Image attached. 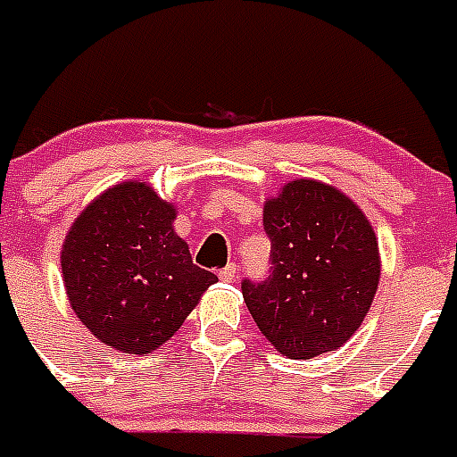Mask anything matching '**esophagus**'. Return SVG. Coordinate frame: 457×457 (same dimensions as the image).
Returning <instances> with one entry per match:
<instances>
[{"instance_id": "34e87169", "label": "esophagus", "mask_w": 457, "mask_h": 457, "mask_svg": "<svg viewBox=\"0 0 457 457\" xmlns=\"http://www.w3.org/2000/svg\"><path fill=\"white\" fill-rule=\"evenodd\" d=\"M218 277H220V281H235L237 279V265L235 262H229L228 267H222L220 272H218Z\"/></svg>"}]
</instances>
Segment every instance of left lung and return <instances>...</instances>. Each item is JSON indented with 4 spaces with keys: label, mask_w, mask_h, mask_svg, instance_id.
Here are the masks:
<instances>
[{
    "label": "left lung",
    "mask_w": 457,
    "mask_h": 457,
    "mask_svg": "<svg viewBox=\"0 0 457 457\" xmlns=\"http://www.w3.org/2000/svg\"><path fill=\"white\" fill-rule=\"evenodd\" d=\"M262 225L272 241V274L241 284L261 333L288 359L343 347L380 284L378 237L366 213L333 185L295 178L267 199Z\"/></svg>",
    "instance_id": "1"
}]
</instances>
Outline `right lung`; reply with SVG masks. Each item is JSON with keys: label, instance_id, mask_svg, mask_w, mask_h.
I'll use <instances>...</instances> for the list:
<instances>
[{"label": "right lung", "instance_id": "add662e5", "mask_svg": "<svg viewBox=\"0 0 457 457\" xmlns=\"http://www.w3.org/2000/svg\"><path fill=\"white\" fill-rule=\"evenodd\" d=\"M178 209L152 185L107 187L70 225L62 284L77 319L100 343L150 354L176 336L218 277L192 262L176 235Z\"/></svg>", "mask_w": 457, "mask_h": 457}]
</instances>
